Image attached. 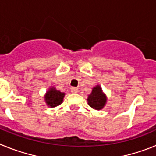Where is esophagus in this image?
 <instances>
[{
  "label": "esophagus",
  "instance_id": "esophagus-1",
  "mask_svg": "<svg viewBox=\"0 0 156 156\" xmlns=\"http://www.w3.org/2000/svg\"><path fill=\"white\" fill-rule=\"evenodd\" d=\"M71 92L73 94H76L78 92V88L76 87H72L71 88Z\"/></svg>",
  "mask_w": 156,
  "mask_h": 156
}]
</instances>
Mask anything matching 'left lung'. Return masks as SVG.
I'll use <instances>...</instances> for the list:
<instances>
[{"instance_id": "8db88e82", "label": "left lung", "mask_w": 156, "mask_h": 156, "mask_svg": "<svg viewBox=\"0 0 156 156\" xmlns=\"http://www.w3.org/2000/svg\"><path fill=\"white\" fill-rule=\"evenodd\" d=\"M106 101H107V98L102 92L101 87L99 85L93 87L91 93L88 95V105L92 108H94L96 110H101L104 108Z\"/></svg>"}]
</instances>
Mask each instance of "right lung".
<instances>
[{
  "mask_svg": "<svg viewBox=\"0 0 156 156\" xmlns=\"http://www.w3.org/2000/svg\"><path fill=\"white\" fill-rule=\"evenodd\" d=\"M64 96L65 93L57 90L55 87H51L44 96L45 101L49 107L53 108L62 103Z\"/></svg>",
  "mask_w": 156,
  "mask_h": 156,
  "instance_id": "obj_1",
  "label": "right lung"
}]
</instances>
